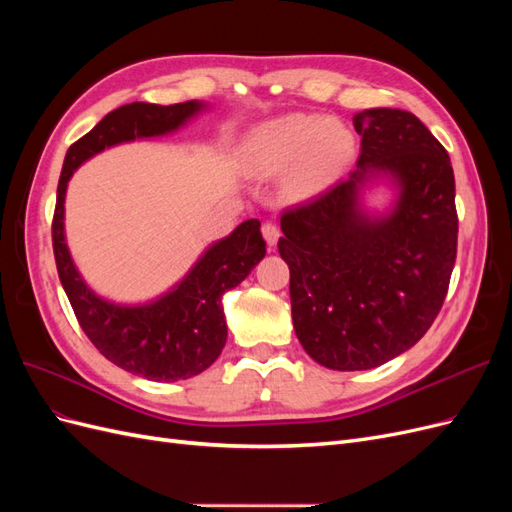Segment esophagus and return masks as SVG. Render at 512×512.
I'll return each instance as SVG.
<instances>
[{"label":"esophagus","instance_id":"obj_1","mask_svg":"<svg viewBox=\"0 0 512 512\" xmlns=\"http://www.w3.org/2000/svg\"><path fill=\"white\" fill-rule=\"evenodd\" d=\"M262 237H265L269 247H275L277 241H280V228H277L273 222L262 224Z\"/></svg>","mask_w":512,"mask_h":512}]
</instances>
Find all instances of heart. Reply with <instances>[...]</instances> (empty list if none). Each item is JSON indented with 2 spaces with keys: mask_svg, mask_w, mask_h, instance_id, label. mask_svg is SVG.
Returning <instances> with one entry per match:
<instances>
[{
  "mask_svg": "<svg viewBox=\"0 0 512 512\" xmlns=\"http://www.w3.org/2000/svg\"><path fill=\"white\" fill-rule=\"evenodd\" d=\"M354 136L339 121L320 115H284L258 126L245 143L254 175L288 173L286 192L312 198L344 173L354 156Z\"/></svg>",
  "mask_w": 512,
  "mask_h": 512,
  "instance_id": "heart-1",
  "label": "heart"
}]
</instances>
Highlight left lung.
Wrapping results in <instances>:
<instances>
[{
    "label": "left lung",
    "mask_w": 512,
    "mask_h": 512,
    "mask_svg": "<svg viewBox=\"0 0 512 512\" xmlns=\"http://www.w3.org/2000/svg\"><path fill=\"white\" fill-rule=\"evenodd\" d=\"M361 156L348 179L282 215L292 322L312 359L337 371L378 367L410 350L436 320L457 256L451 158L423 121L399 108L352 117ZM396 198L367 212L362 192Z\"/></svg>",
    "instance_id": "left-lung-1"
}]
</instances>
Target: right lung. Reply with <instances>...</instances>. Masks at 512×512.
<instances>
[{"instance_id":"1","label":"right lung","mask_w":512,"mask_h":512,"mask_svg":"<svg viewBox=\"0 0 512 512\" xmlns=\"http://www.w3.org/2000/svg\"><path fill=\"white\" fill-rule=\"evenodd\" d=\"M207 106L198 100L170 106L147 102L119 106L68 149L57 185L53 252L76 320L108 361L156 382L198 376L220 356L228 337L224 292L239 286L267 254L260 222L245 220L228 237L209 245L183 280L162 297L126 305L100 297L76 269L64 228L66 190L74 170L96 153L177 132L198 113L207 111Z\"/></svg>"}]
</instances>
